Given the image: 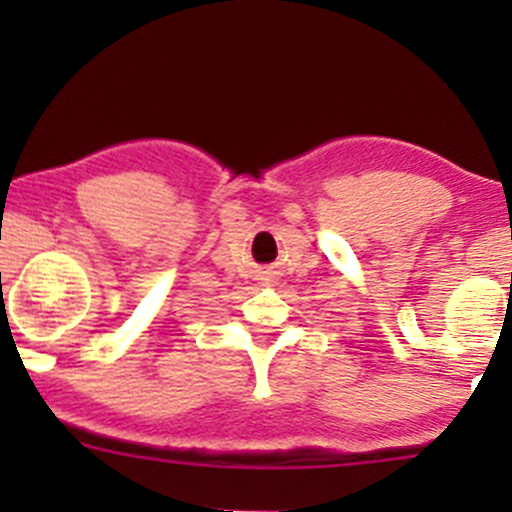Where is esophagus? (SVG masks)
I'll return each instance as SVG.
<instances>
[{"label":"esophagus","mask_w":512,"mask_h":512,"mask_svg":"<svg viewBox=\"0 0 512 512\" xmlns=\"http://www.w3.org/2000/svg\"><path fill=\"white\" fill-rule=\"evenodd\" d=\"M260 281H262V286H269L274 281V274L272 272H264L262 276H260Z\"/></svg>","instance_id":"34e87169"}]
</instances>
